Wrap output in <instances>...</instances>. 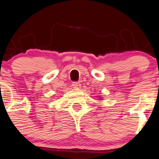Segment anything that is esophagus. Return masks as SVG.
<instances>
[{"instance_id":"34e87169","label":"esophagus","mask_w":159,"mask_h":159,"mask_svg":"<svg viewBox=\"0 0 159 159\" xmlns=\"http://www.w3.org/2000/svg\"><path fill=\"white\" fill-rule=\"evenodd\" d=\"M72 87H73L74 88L80 89L81 87V84L80 82H73L72 83Z\"/></svg>"}]
</instances>
